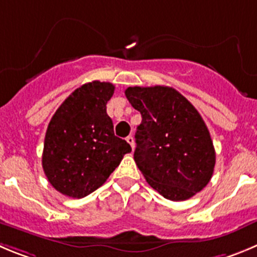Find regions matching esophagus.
<instances>
[{
	"instance_id": "esophagus-1",
	"label": "esophagus",
	"mask_w": 257,
	"mask_h": 257,
	"mask_svg": "<svg viewBox=\"0 0 257 257\" xmlns=\"http://www.w3.org/2000/svg\"><path fill=\"white\" fill-rule=\"evenodd\" d=\"M126 142H128L129 145H131V147L134 150V138H133V137H132V136L126 137Z\"/></svg>"
}]
</instances>
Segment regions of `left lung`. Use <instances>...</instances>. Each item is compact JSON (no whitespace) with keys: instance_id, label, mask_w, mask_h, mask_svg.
I'll use <instances>...</instances> for the list:
<instances>
[{"instance_id":"8db88e82","label":"left lung","mask_w":257,"mask_h":257,"mask_svg":"<svg viewBox=\"0 0 257 257\" xmlns=\"http://www.w3.org/2000/svg\"><path fill=\"white\" fill-rule=\"evenodd\" d=\"M125 96L142 115L134 161L147 183L172 201L203 190L214 171L215 151L198 110L167 86H134Z\"/></svg>"}]
</instances>
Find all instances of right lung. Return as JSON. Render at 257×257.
I'll return each instance as SVG.
<instances>
[{
  "label": "right lung",
  "instance_id": "right-lung-1",
  "mask_svg": "<svg viewBox=\"0 0 257 257\" xmlns=\"http://www.w3.org/2000/svg\"><path fill=\"white\" fill-rule=\"evenodd\" d=\"M110 82L92 81L74 90L50 119L42 164L57 191L81 199L99 189L132 151L114 134L106 104Z\"/></svg>",
  "mask_w": 257,
  "mask_h": 257
}]
</instances>
